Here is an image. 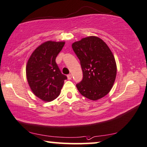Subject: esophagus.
I'll use <instances>...</instances> for the list:
<instances>
[{"mask_svg": "<svg viewBox=\"0 0 147 147\" xmlns=\"http://www.w3.org/2000/svg\"><path fill=\"white\" fill-rule=\"evenodd\" d=\"M71 78H72L71 74H69V75H67V79L68 80H71Z\"/></svg>", "mask_w": 147, "mask_h": 147, "instance_id": "1", "label": "esophagus"}]
</instances>
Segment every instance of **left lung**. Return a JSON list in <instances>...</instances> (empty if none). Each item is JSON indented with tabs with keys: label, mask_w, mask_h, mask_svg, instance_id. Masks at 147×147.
I'll use <instances>...</instances> for the list:
<instances>
[{
	"label": "left lung",
	"mask_w": 147,
	"mask_h": 147,
	"mask_svg": "<svg viewBox=\"0 0 147 147\" xmlns=\"http://www.w3.org/2000/svg\"><path fill=\"white\" fill-rule=\"evenodd\" d=\"M82 67V80L76 84L82 95L96 101L111 90L117 76L115 57L100 38L90 36L72 44Z\"/></svg>",
	"instance_id": "left-lung-1"
}]
</instances>
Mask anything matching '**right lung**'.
<instances>
[{"label": "right lung", "mask_w": 147, "mask_h": 147, "mask_svg": "<svg viewBox=\"0 0 147 147\" xmlns=\"http://www.w3.org/2000/svg\"><path fill=\"white\" fill-rule=\"evenodd\" d=\"M65 41H48L34 50L26 67V78L34 95L43 101L57 98L66 80L56 63Z\"/></svg>", "instance_id": "add662e5"}]
</instances>
